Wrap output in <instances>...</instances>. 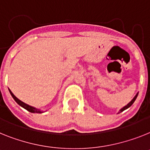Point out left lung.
I'll use <instances>...</instances> for the list:
<instances>
[{
    "instance_id": "left-lung-1",
    "label": "left lung",
    "mask_w": 150,
    "mask_h": 150,
    "mask_svg": "<svg viewBox=\"0 0 150 150\" xmlns=\"http://www.w3.org/2000/svg\"><path fill=\"white\" fill-rule=\"evenodd\" d=\"M137 95H138V93H137V94H136V96L134 97V98H133V100H132L131 101H130V102L129 103V104H127V105H126L125 107H124V108H122V109H120V112H119V113H120V112H122V111H124V110H126V109H127V108H129V107L131 106L132 104H133V102H134V101H135V100H136V99H137Z\"/></svg>"
}]
</instances>
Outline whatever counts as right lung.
I'll use <instances>...</instances> for the list:
<instances>
[{"label":"right lung","mask_w":150,"mask_h":150,"mask_svg":"<svg viewBox=\"0 0 150 150\" xmlns=\"http://www.w3.org/2000/svg\"><path fill=\"white\" fill-rule=\"evenodd\" d=\"M9 91H10V93H11V96L13 97V98L15 100V101H16V102H17V104L20 105V106H21L22 108H23L24 109H26V110H28V111L31 112V113H42V111H41V110H38V109H36V108H33V107L30 106V105H28V104H25V103H23V101H21V100H19L17 97L15 96L14 94L11 92V91L10 90V89H9Z\"/></svg>","instance_id":"right-lung-1"}]
</instances>
